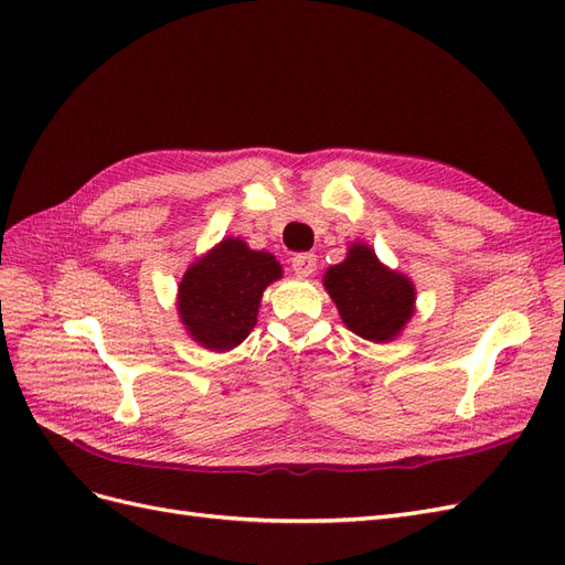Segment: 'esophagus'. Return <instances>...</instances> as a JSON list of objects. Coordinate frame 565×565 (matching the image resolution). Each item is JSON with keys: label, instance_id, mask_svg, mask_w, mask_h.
<instances>
[{"label": "esophagus", "instance_id": "34e87169", "mask_svg": "<svg viewBox=\"0 0 565 565\" xmlns=\"http://www.w3.org/2000/svg\"><path fill=\"white\" fill-rule=\"evenodd\" d=\"M292 270L297 273L299 278H309L311 273L316 270V254H311V252L297 254L295 259H292Z\"/></svg>", "mask_w": 565, "mask_h": 565}]
</instances>
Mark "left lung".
I'll use <instances>...</instances> for the list:
<instances>
[{
    "instance_id": "8db88e82",
    "label": "left lung",
    "mask_w": 565,
    "mask_h": 565,
    "mask_svg": "<svg viewBox=\"0 0 565 565\" xmlns=\"http://www.w3.org/2000/svg\"><path fill=\"white\" fill-rule=\"evenodd\" d=\"M322 285L347 328L374 344L396 339L415 316V282L365 243H351L347 259L324 270Z\"/></svg>"
}]
</instances>
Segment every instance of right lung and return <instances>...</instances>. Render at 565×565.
I'll use <instances>...</instances> for the list:
<instances>
[{"instance_id": "add662e5", "label": "right lung", "mask_w": 565, "mask_h": 565, "mask_svg": "<svg viewBox=\"0 0 565 565\" xmlns=\"http://www.w3.org/2000/svg\"><path fill=\"white\" fill-rule=\"evenodd\" d=\"M280 278L282 266L270 252L224 237L183 273L177 295L181 324L200 347L231 351L254 330L264 289Z\"/></svg>"}]
</instances>
